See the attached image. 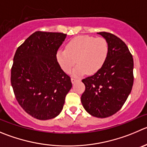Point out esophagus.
I'll use <instances>...</instances> for the list:
<instances>
[{"instance_id": "1", "label": "esophagus", "mask_w": 147, "mask_h": 147, "mask_svg": "<svg viewBox=\"0 0 147 147\" xmlns=\"http://www.w3.org/2000/svg\"><path fill=\"white\" fill-rule=\"evenodd\" d=\"M71 83H72V84H75L76 82H78V81H79V79H76V78H71Z\"/></svg>"}]
</instances>
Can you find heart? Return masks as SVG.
Wrapping results in <instances>:
<instances>
[{
  "label": "heart",
  "instance_id": "1",
  "mask_svg": "<svg viewBox=\"0 0 147 147\" xmlns=\"http://www.w3.org/2000/svg\"><path fill=\"white\" fill-rule=\"evenodd\" d=\"M109 53V45L103 37L79 35L71 39L65 50H58L56 60L65 73H69L76 61L79 64L72 71L74 76L86 74H92L100 71L104 65Z\"/></svg>",
  "mask_w": 147,
  "mask_h": 147
}]
</instances>
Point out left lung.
Returning a JSON list of instances; mask_svg holds the SVG:
<instances>
[{
	"instance_id": "left-lung-1",
	"label": "left lung",
	"mask_w": 147,
	"mask_h": 147,
	"mask_svg": "<svg viewBox=\"0 0 147 147\" xmlns=\"http://www.w3.org/2000/svg\"><path fill=\"white\" fill-rule=\"evenodd\" d=\"M97 34L108 42V55L100 71L82 80L85 91L81 101L91 115L104 118L116 113L131 93L134 60L127 45L119 37L105 32Z\"/></svg>"
}]
</instances>
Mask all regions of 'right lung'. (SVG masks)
<instances>
[{"label":"right lung","instance_id":"add662e5","mask_svg":"<svg viewBox=\"0 0 147 147\" xmlns=\"http://www.w3.org/2000/svg\"><path fill=\"white\" fill-rule=\"evenodd\" d=\"M66 35L35 32L18 47L13 57L11 82L15 97L21 107L37 119L58 116L72 87L71 78L56 60Z\"/></svg>","mask_w":147,"mask_h":147}]
</instances>
